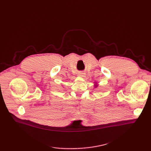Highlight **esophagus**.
<instances>
[{"mask_svg": "<svg viewBox=\"0 0 151 151\" xmlns=\"http://www.w3.org/2000/svg\"><path fill=\"white\" fill-rule=\"evenodd\" d=\"M78 75H79V76L82 77V78H84V76H86V73L84 72H80Z\"/></svg>", "mask_w": 151, "mask_h": 151, "instance_id": "34e87169", "label": "esophagus"}]
</instances>
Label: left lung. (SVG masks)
Masks as SVG:
<instances>
[{
	"label": "left lung",
	"mask_w": 151,
	"mask_h": 151,
	"mask_svg": "<svg viewBox=\"0 0 151 151\" xmlns=\"http://www.w3.org/2000/svg\"><path fill=\"white\" fill-rule=\"evenodd\" d=\"M98 83H97V82H94V85H93V86H94V88H97L98 87Z\"/></svg>",
	"instance_id": "left-lung-1"
}]
</instances>
